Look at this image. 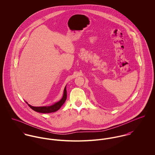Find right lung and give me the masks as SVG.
Returning a JSON list of instances; mask_svg holds the SVG:
<instances>
[{
  "mask_svg": "<svg viewBox=\"0 0 155 155\" xmlns=\"http://www.w3.org/2000/svg\"><path fill=\"white\" fill-rule=\"evenodd\" d=\"M67 86V85H66ZM66 86L65 87L64 89V93L62 98L58 102L54 103L53 105H51L50 106H41V107H35L30 105L28 104L27 102L25 101V103L28 104V106L34 111L39 112V113H49L55 112L56 111L59 110L61 107L63 106V104L66 101L67 98V91Z\"/></svg>",
  "mask_w": 155,
  "mask_h": 155,
  "instance_id": "1",
  "label": "right lung"
}]
</instances>
